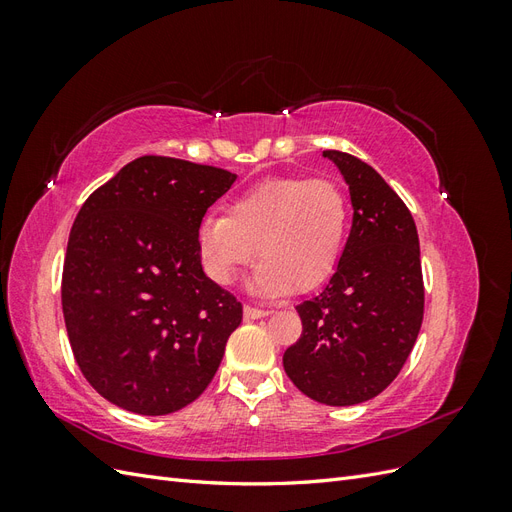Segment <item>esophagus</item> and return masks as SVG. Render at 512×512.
<instances>
[{"instance_id": "1", "label": "esophagus", "mask_w": 512, "mask_h": 512, "mask_svg": "<svg viewBox=\"0 0 512 512\" xmlns=\"http://www.w3.org/2000/svg\"><path fill=\"white\" fill-rule=\"evenodd\" d=\"M269 312L267 309H260V307H252V305H245L243 307V318L245 320H258V318H262V316H267Z\"/></svg>"}]
</instances>
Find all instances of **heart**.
Listing matches in <instances>:
<instances>
[{"label": "heart", "instance_id": "b5f03b06", "mask_svg": "<svg viewBox=\"0 0 512 512\" xmlns=\"http://www.w3.org/2000/svg\"><path fill=\"white\" fill-rule=\"evenodd\" d=\"M350 203L329 177L260 181L209 215L198 228V252L213 282L228 286L254 258L252 286L267 297L309 292L329 280L342 256Z\"/></svg>", "mask_w": 512, "mask_h": 512}]
</instances>
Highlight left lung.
Segmentation results:
<instances>
[{"instance_id": "left-lung-1", "label": "left lung", "mask_w": 512, "mask_h": 512, "mask_svg": "<svg viewBox=\"0 0 512 512\" xmlns=\"http://www.w3.org/2000/svg\"><path fill=\"white\" fill-rule=\"evenodd\" d=\"M324 158L350 188L352 228L327 288L297 305L303 333L284 369L318 404L354 406L382 393L414 348L425 309L421 250L410 209L374 168L335 149Z\"/></svg>"}]
</instances>
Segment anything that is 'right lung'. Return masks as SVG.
I'll use <instances>...</instances> for the list:
<instances>
[{
  "mask_svg": "<svg viewBox=\"0 0 512 512\" xmlns=\"http://www.w3.org/2000/svg\"><path fill=\"white\" fill-rule=\"evenodd\" d=\"M235 179L224 168L143 156L76 215L61 307L76 365L111 404L177 412L218 371L243 307L205 275L198 228Z\"/></svg>",
  "mask_w": 512,
  "mask_h": 512,
  "instance_id": "add662e5",
  "label": "right lung"
}]
</instances>
